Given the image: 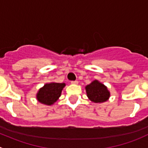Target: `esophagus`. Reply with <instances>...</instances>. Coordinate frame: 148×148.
Wrapping results in <instances>:
<instances>
[{"mask_svg":"<svg viewBox=\"0 0 148 148\" xmlns=\"http://www.w3.org/2000/svg\"><path fill=\"white\" fill-rule=\"evenodd\" d=\"M71 83L72 84H78V81H71Z\"/></svg>","mask_w":148,"mask_h":148,"instance_id":"esophagus-1","label":"esophagus"}]
</instances>
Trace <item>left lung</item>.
<instances>
[{
    "label": "left lung",
    "instance_id": "1",
    "mask_svg": "<svg viewBox=\"0 0 148 148\" xmlns=\"http://www.w3.org/2000/svg\"><path fill=\"white\" fill-rule=\"evenodd\" d=\"M86 95L92 102L102 103L108 100L110 92L107 86L99 82L98 80H94L92 83L85 86Z\"/></svg>",
    "mask_w": 148,
    "mask_h": 148
}]
</instances>
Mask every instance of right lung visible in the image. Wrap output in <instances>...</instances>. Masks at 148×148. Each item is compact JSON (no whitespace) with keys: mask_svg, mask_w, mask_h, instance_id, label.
Segmentation results:
<instances>
[{"mask_svg":"<svg viewBox=\"0 0 148 148\" xmlns=\"http://www.w3.org/2000/svg\"><path fill=\"white\" fill-rule=\"evenodd\" d=\"M65 83L51 82L46 84L38 90L36 98L39 102L46 105H51L56 102L61 96Z\"/></svg>","mask_w":148,"mask_h":148,"instance_id":"obj_1","label":"right lung"}]
</instances>
